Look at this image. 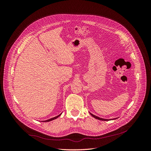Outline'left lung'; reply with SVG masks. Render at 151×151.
<instances>
[{
  "mask_svg": "<svg viewBox=\"0 0 151 151\" xmlns=\"http://www.w3.org/2000/svg\"><path fill=\"white\" fill-rule=\"evenodd\" d=\"M89 113L91 114V116H93L94 118H95L96 119H98V120H103V121H108V120H109L108 119H104V118H99V117H98V116H96V115H93V114L91 113ZM115 119H116V118H113V120H115ZM110 120H111V119H110Z\"/></svg>",
  "mask_w": 151,
  "mask_h": 151,
  "instance_id": "obj_1",
  "label": "left lung"
}]
</instances>
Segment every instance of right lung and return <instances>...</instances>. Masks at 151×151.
<instances>
[{"instance_id": "obj_1", "label": "right lung", "mask_w": 151, "mask_h": 151, "mask_svg": "<svg viewBox=\"0 0 151 151\" xmlns=\"http://www.w3.org/2000/svg\"><path fill=\"white\" fill-rule=\"evenodd\" d=\"M61 114H62V113H61ZM61 114H60V115H58V116H55V117L52 118H50V119H48V120H45V121H43V122H50V121H52V120H55V119H56V118H57L58 116H60L61 115Z\"/></svg>"}]
</instances>
